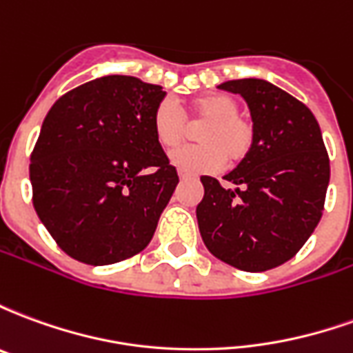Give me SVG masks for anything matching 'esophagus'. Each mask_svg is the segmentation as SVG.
Segmentation results:
<instances>
[{
  "instance_id": "esophagus-1",
  "label": "esophagus",
  "mask_w": 353,
  "mask_h": 353,
  "mask_svg": "<svg viewBox=\"0 0 353 353\" xmlns=\"http://www.w3.org/2000/svg\"><path fill=\"white\" fill-rule=\"evenodd\" d=\"M179 179H181V181H191V179H196V177L191 176V174H183V172H179Z\"/></svg>"
}]
</instances>
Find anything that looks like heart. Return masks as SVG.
<instances>
[{
	"label": "heart",
	"mask_w": 353,
	"mask_h": 353,
	"mask_svg": "<svg viewBox=\"0 0 353 353\" xmlns=\"http://www.w3.org/2000/svg\"><path fill=\"white\" fill-rule=\"evenodd\" d=\"M192 124H202L196 132L200 143L172 153L170 161L185 174H206L221 168L223 162L238 166L250 157L255 143V126L240 115V105L227 94H206L189 103ZM153 132L164 149L181 145L189 132V121L176 101L164 98L153 111Z\"/></svg>",
	"instance_id": "heart-1"
}]
</instances>
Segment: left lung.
Segmentation results:
<instances>
[{
	"label": "left lung",
	"instance_id": "obj_1",
	"mask_svg": "<svg viewBox=\"0 0 353 353\" xmlns=\"http://www.w3.org/2000/svg\"><path fill=\"white\" fill-rule=\"evenodd\" d=\"M252 111L255 143L225 176H202L196 206L200 236L212 255L245 272L283 265L318 227L329 185V154L321 130L303 101L263 79L227 81Z\"/></svg>",
	"mask_w": 353,
	"mask_h": 353
}]
</instances>
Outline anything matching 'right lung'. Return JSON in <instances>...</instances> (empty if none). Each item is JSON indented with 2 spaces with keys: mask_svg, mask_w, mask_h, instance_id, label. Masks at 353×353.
<instances>
[{
  "mask_svg": "<svg viewBox=\"0 0 353 353\" xmlns=\"http://www.w3.org/2000/svg\"><path fill=\"white\" fill-rule=\"evenodd\" d=\"M159 85L128 75L60 96L30 157L34 208L58 248L85 265L145 250L179 177L153 132Z\"/></svg>",
  "mask_w": 353,
  "mask_h": 353,
  "instance_id": "1",
  "label": "right lung"
}]
</instances>
